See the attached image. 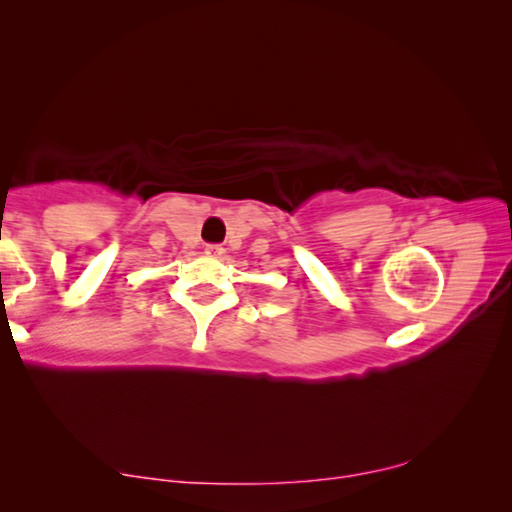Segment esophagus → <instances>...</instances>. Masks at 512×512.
<instances>
[{"label": "esophagus", "mask_w": 512, "mask_h": 512, "mask_svg": "<svg viewBox=\"0 0 512 512\" xmlns=\"http://www.w3.org/2000/svg\"><path fill=\"white\" fill-rule=\"evenodd\" d=\"M205 255H207V257H221V255H223V246H219V244H207V246H205Z\"/></svg>", "instance_id": "obj_1"}]
</instances>
